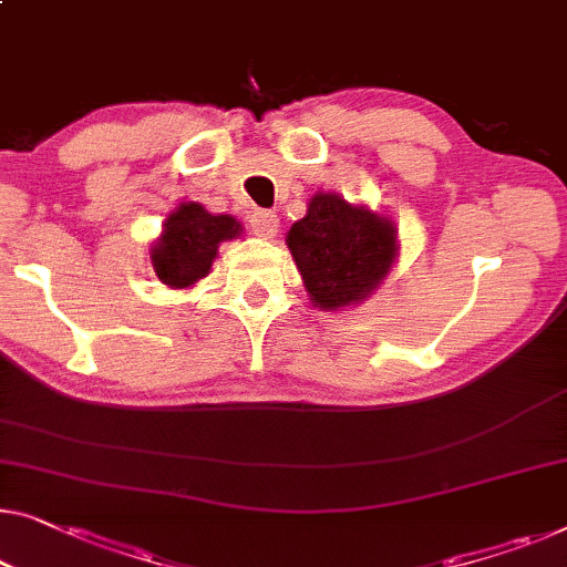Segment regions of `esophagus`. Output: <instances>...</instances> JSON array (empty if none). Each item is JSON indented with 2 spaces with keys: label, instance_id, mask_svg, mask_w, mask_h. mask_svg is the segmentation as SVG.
<instances>
[{
  "label": "esophagus",
  "instance_id": "1",
  "mask_svg": "<svg viewBox=\"0 0 567 567\" xmlns=\"http://www.w3.org/2000/svg\"><path fill=\"white\" fill-rule=\"evenodd\" d=\"M250 229L258 237H264V240H270V237H276L278 233V215L276 212H266V209L256 212V215L250 217Z\"/></svg>",
  "mask_w": 567,
  "mask_h": 567
}]
</instances>
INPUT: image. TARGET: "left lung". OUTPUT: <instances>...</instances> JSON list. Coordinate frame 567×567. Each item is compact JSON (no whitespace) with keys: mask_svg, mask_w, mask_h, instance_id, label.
<instances>
[{"mask_svg":"<svg viewBox=\"0 0 567 567\" xmlns=\"http://www.w3.org/2000/svg\"><path fill=\"white\" fill-rule=\"evenodd\" d=\"M286 245L311 307L338 311L363 303L385 281L399 258V227L368 204L317 192Z\"/></svg>","mask_w":567,"mask_h":567,"instance_id":"8db88e82","label":"left lung"}]
</instances>
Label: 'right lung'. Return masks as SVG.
<instances>
[{
	"label": "right lung",
	"mask_w": 567,
	"mask_h": 567,
	"mask_svg": "<svg viewBox=\"0 0 567 567\" xmlns=\"http://www.w3.org/2000/svg\"><path fill=\"white\" fill-rule=\"evenodd\" d=\"M240 235L233 215H212L199 202L178 204L151 243L153 274L168 289H192L209 276L219 245Z\"/></svg>",
	"instance_id": "1"
}]
</instances>
